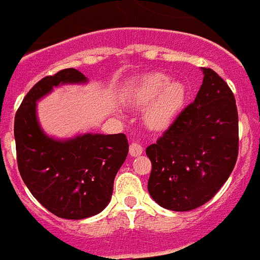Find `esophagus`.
<instances>
[{
  "mask_svg": "<svg viewBox=\"0 0 260 260\" xmlns=\"http://www.w3.org/2000/svg\"><path fill=\"white\" fill-rule=\"evenodd\" d=\"M143 153V147H141L139 143H132L129 145V155L132 157H136V156H140Z\"/></svg>",
  "mask_w": 260,
  "mask_h": 260,
  "instance_id": "34e87169",
  "label": "esophagus"
}]
</instances>
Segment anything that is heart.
I'll return each instance as SVG.
<instances>
[{
	"label": "heart",
	"instance_id": "1",
	"mask_svg": "<svg viewBox=\"0 0 260 260\" xmlns=\"http://www.w3.org/2000/svg\"><path fill=\"white\" fill-rule=\"evenodd\" d=\"M123 100L139 108L145 107V125L149 129L161 131L174 121L184 104L185 88L161 72H152L131 80L123 92Z\"/></svg>",
	"mask_w": 260,
	"mask_h": 260
}]
</instances>
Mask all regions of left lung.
<instances>
[{
    "mask_svg": "<svg viewBox=\"0 0 260 260\" xmlns=\"http://www.w3.org/2000/svg\"><path fill=\"white\" fill-rule=\"evenodd\" d=\"M202 71L203 84L193 103L145 149L152 163L149 195L171 211L195 210L212 199L238 159L235 97L216 72Z\"/></svg>",
    "mask_w": 260,
    "mask_h": 260,
    "instance_id": "obj_1",
    "label": "left lung"
}]
</instances>
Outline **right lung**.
<instances>
[{
  "label": "right lung",
  "mask_w": 260,
  "mask_h": 260,
  "mask_svg": "<svg viewBox=\"0 0 260 260\" xmlns=\"http://www.w3.org/2000/svg\"><path fill=\"white\" fill-rule=\"evenodd\" d=\"M85 82V76L73 68L46 76L27 92L14 117L17 164L25 185L46 210L72 220L94 216L108 206L129 148L124 134H84L61 140L44 132L37 101L57 86Z\"/></svg>",
  "instance_id": "1"
}]
</instances>
